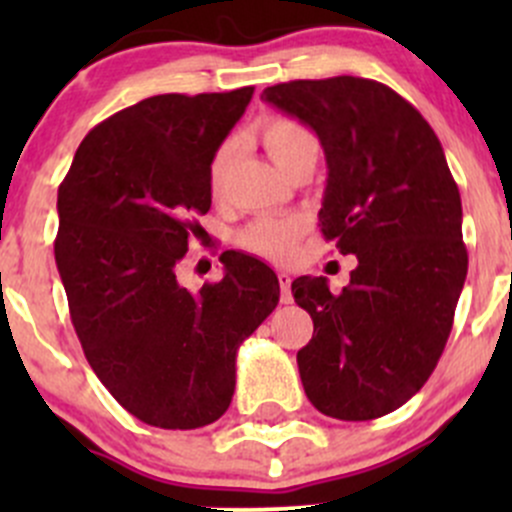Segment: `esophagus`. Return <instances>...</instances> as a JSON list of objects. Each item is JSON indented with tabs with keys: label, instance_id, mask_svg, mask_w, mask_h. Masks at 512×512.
Wrapping results in <instances>:
<instances>
[{
	"label": "esophagus",
	"instance_id": "esophagus-1",
	"mask_svg": "<svg viewBox=\"0 0 512 512\" xmlns=\"http://www.w3.org/2000/svg\"><path fill=\"white\" fill-rule=\"evenodd\" d=\"M277 280H280V302L282 304H292V275L285 270L277 272Z\"/></svg>",
	"mask_w": 512,
	"mask_h": 512
}]
</instances>
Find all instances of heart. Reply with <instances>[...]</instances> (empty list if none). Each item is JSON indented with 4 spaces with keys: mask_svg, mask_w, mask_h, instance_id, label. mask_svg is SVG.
I'll use <instances>...</instances> for the list:
<instances>
[{
    "mask_svg": "<svg viewBox=\"0 0 512 512\" xmlns=\"http://www.w3.org/2000/svg\"><path fill=\"white\" fill-rule=\"evenodd\" d=\"M255 133L262 146H265V151L270 153V158L285 173L292 165H297L299 160L319 156L317 133L304 126V123L294 121V118L270 116L255 128ZM237 153H240V138L230 136L225 141H220L213 156H210L208 185L215 198H220L225 193ZM302 230V218H292V215H262V218L252 220L240 232V242L247 250L257 252V255L270 257V260H285L289 252H292L297 237L302 235Z\"/></svg>",
    "mask_w": 512,
    "mask_h": 512,
    "instance_id": "1",
    "label": "heart"
}]
</instances>
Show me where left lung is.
I'll return each mask as SVG.
<instances>
[{
	"mask_svg": "<svg viewBox=\"0 0 512 512\" xmlns=\"http://www.w3.org/2000/svg\"><path fill=\"white\" fill-rule=\"evenodd\" d=\"M262 98L319 136L327 158L319 227L359 265L339 294L297 277L314 334L297 352L324 416L369 421L428 381L468 272L461 193L426 118L389 86L356 76L267 86Z\"/></svg>",
	"mask_w": 512,
	"mask_h": 512,
	"instance_id": "1",
	"label": "left lung"
}]
</instances>
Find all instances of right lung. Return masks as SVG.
Returning <instances> with one entry per match:
<instances>
[{
	"label": "right lung",
	"instance_id": "obj_1",
	"mask_svg": "<svg viewBox=\"0 0 512 512\" xmlns=\"http://www.w3.org/2000/svg\"><path fill=\"white\" fill-rule=\"evenodd\" d=\"M252 91L143 98L89 131L59 185L71 322L101 384L148 426L218 421L237 349L280 302L275 272L242 252H223L225 277L198 292L175 277L210 210V156Z\"/></svg>",
	"mask_w": 512,
	"mask_h": 512
}]
</instances>
